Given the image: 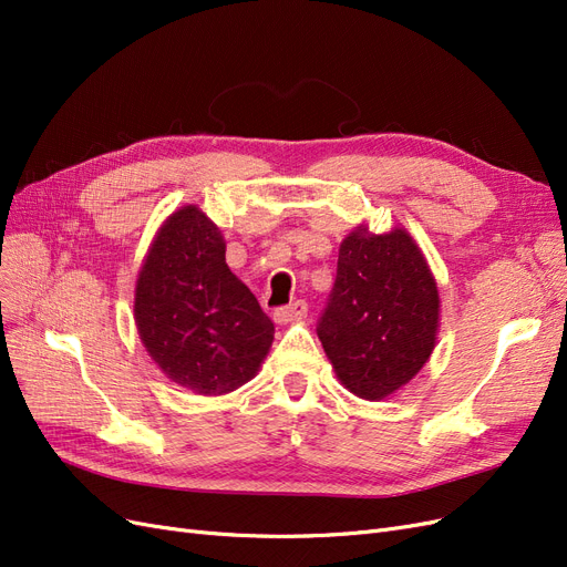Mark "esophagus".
Here are the masks:
<instances>
[{
    "mask_svg": "<svg viewBox=\"0 0 567 567\" xmlns=\"http://www.w3.org/2000/svg\"><path fill=\"white\" fill-rule=\"evenodd\" d=\"M307 317V302L305 300H296L286 307H279L274 310V321L277 323H290V321H300Z\"/></svg>",
    "mask_w": 567,
    "mask_h": 567,
    "instance_id": "1",
    "label": "esophagus"
}]
</instances>
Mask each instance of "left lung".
Listing matches in <instances>:
<instances>
[{
  "instance_id": "left-lung-1",
  "label": "left lung",
  "mask_w": 567,
  "mask_h": 567,
  "mask_svg": "<svg viewBox=\"0 0 567 567\" xmlns=\"http://www.w3.org/2000/svg\"><path fill=\"white\" fill-rule=\"evenodd\" d=\"M440 296L421 248L404 229L362 225L338 252L336 284L317 333L352 394L379 402L406 385L433 354Z\"/></svg>"
}]
</instances>
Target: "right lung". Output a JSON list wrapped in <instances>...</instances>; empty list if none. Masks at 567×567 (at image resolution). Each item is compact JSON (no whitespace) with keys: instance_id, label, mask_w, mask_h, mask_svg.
Returning a JSON list of instances; mask_svg holds the SVG:
<instances>
[{"instance_id":"right-lung-1","label":"right lung","mask_w":567,"mask_h":567,"mask_svg":"<svg viewBox=\"0 0 567 567\" xmlns=\"http://www.w3.org/2000/svg\"><path fill=\"white\" fill-rule=\"evenodd\" d=\"M225 238L196 205L165 219L134 290V321L169 381L196 394L248 383L274 340V323L225 260Z\"/></svg>"}]
</instances>
